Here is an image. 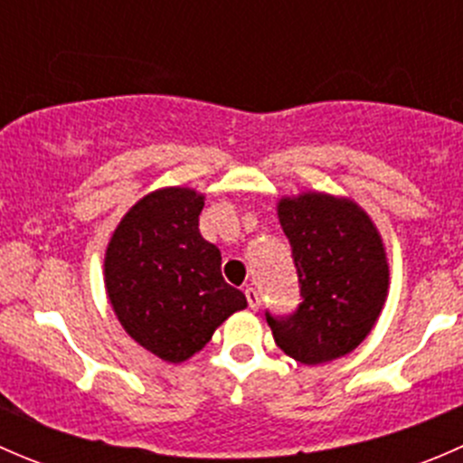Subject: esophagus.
Returning <instances> with one entry per match:
<instances>
[{
	"instance_id": "1",
	"label": "esophagus",
	"mask_w": 463,
	"mask_h": 463,
	"mask_svg": "<svg viewBox=\"0 0 463 463\" xmlns=\"http://www.w3.org/2000/svg\"><path fill=\"white\" fill-rule=\"evenodd\" d=\"M246 300H249V307H250V309H258V307H260V293L258 291H255V288L253 287H246Z\"/></svg>"
}]
</instances>
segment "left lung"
I'll list each match as a JSON object with an SVG mask.
<instances>
[{
	"mask_svg": "<svg viewBox=\"0 0 463 463\" xmlns=\"http://www.w3.org/2000/svg\"><path fill=\"white\" fill-rule=\"evenodd\" d=\"M291 241L302 302L296 314H266L275 345L305 365L354 352L376 325L390 288L385 244L354 199L302 193L278 202Z\"/></svg>",
	"mask_w": 463,
	"mask_h": 463,
	"instance_id": "1",
	"label": "left lung"
}]
</instances>
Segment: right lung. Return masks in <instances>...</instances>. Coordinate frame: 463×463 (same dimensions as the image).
I'll use <instances>...</instances> for the list:
<instances>
[{"instance_id":"right-lung-1","label":"right lung","mask_w":463,"mask_h":463,"mask_svg":"<svg viewBox=\"0 0 463 463\" xmlns=\"http://www.w3.org/2000/svg\"><path fill=\"white\" fill-rule=\"evenodd\" d=\"M203 194L154 190L116 226L105 250V288L123 329L161 361L202 352L246 296L222 278V253L199 232Z\"/></svg>"}]
</instances>
